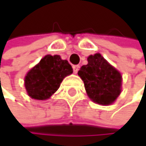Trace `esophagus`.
<instances>
[{"label":"esophagus","instance_id":"obj_1","mask_svg":"<svg viewBox=\"0 0 146 146\" xmlns=\"http://www.w3.org/2000/svg\"><path fill=\"white\" fill-rule=\"evenodd\" d=\"M80 69V66L78 65H74V66H72V70H74V74H77L78 71Z\"/></svg>","mask_w":146,"mask_h":146}]
</instances>
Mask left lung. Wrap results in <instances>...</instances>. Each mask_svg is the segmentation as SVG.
<instances>
[{
    "label": "left lung",
    "mask_w": 146,
    "mask_h": 146,
    "mask_svg": "<svg viewBox=\"0 0 146 146\" xmlns=\"http://www.w3.org/2000/svg\"><path fill=\"white\" fill-rule=\"evenodd\" d=\"M88 61L78 72L88 95L98 104H111L121 93V74L99 53L90 55Z\"/></svg>",
    "instance_id": "8db88e82"
}]
</instances>
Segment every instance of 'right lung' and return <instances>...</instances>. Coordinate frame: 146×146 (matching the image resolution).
I'll list each match as a JSON object with an SVG mask.
<instances>
[{
	"mask_svg": "<svg viewBox=\"0 0 146 146\" xmlns=\"http://www.w3.org/2000/svg\"><path fill=\"white\" fill-rule=\"evenodd\" d=\"M72 68L67 60L58 55H46L25 77V88L33 99L46 100L54 94L63 79L71 74Z\"/></svg>",
	"mask_w": 146,
	"mask_h": 146,
	"instance_id": "obj_1",
	"label": "right lung"
}]
</instances>
